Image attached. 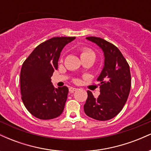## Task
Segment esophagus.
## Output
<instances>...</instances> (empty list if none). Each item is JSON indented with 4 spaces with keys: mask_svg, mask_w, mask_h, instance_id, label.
I'll return each mask as SVG.
<instances>
[{
    "mask_svg": "<svg viewBox=\"0 0 151 151\" xmlns=\"http://www.w3.org/2000/svg\"><path fill=\"white\" fill-rule=\"evenodd\" d=\"M69 90H70V93H73L74 91H77V88H74V87H70V89H69Z\"/></svg>",
    "mask_w": 151,
    "mask_h": 151,
    "instance_id": "34e87169",
    "label": "esophagus"
}]
</instances>
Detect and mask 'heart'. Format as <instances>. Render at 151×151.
Listing matches in <instances>:
<instances>
[{
  "label": "heart",
  "instance_id": "heart-1",
  "mask_svg": "<svg viewBox=\"0 0 151 151\" xmlns=\"http://www.w3.org/2000/svg\"><path fill=\"white\" fill-rule=\"evenodd\" d=\"M80 58H90L93 62H94L95 58H96V55L93 52L91 51L89 49H83L81 50V54H80Z\"/></svg>",
  "mask_w": 151,
  "mask_h": 151
}]
</instances>
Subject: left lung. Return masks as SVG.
<instances>
[{"instance_id":"8db88e82","label":"left lung","mask_w":151,"mask_h":151,"mask_svg":"<svg viewBox=\"0 0 151 151\" xmlns=\"http://www.w3.org/2000/svg\"><path fill=\"white\" fill-rule=\"evenodd\" d=\"M86 39L101 48L104 64L97 78L100 81V95L95 98L88 91L84 110L88 116L93 119L107 121L115 117L127 101L131 84L130 67L120 50L113 44L100 37Z\"/></svg>"}]
</instances>
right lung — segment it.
I'll list each match as a JSON object with an SVG mask.
<instances>
[{"instance_id":"1","label":"right lung","mask_w":151,"mask_h":151,"mask_svg":"<svg viewBox=\"0 0 151 151\" xmlns=\"http://www.w3.org/2000/svg\"><path fill=\"white\" fill-rule=\"evenodd\" d=\"M75 37H56L41 43L23 62L20 72V91L24 105L37 119L48 120L63 112L69 89L55 88L51 77L58 68L60 53Z\"/></svg>"}]
</instances>
